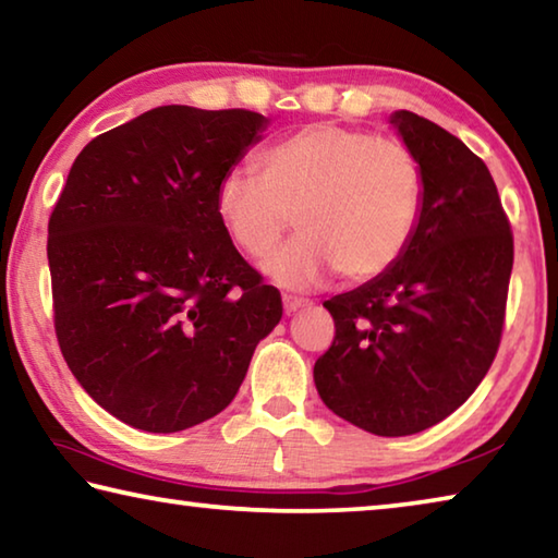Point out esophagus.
Returning <instances> with one entry per match:
<instances>
[{
  "instance_id": "obj_1",
  "label": "esophagus",
  "mask_w": 558,
  "mask_h": 558,
  "mask_svg": "<svg viewBox=\"0 0 558 558\" xmlns=\"http://www.w3.org/2000/svg\"><path fill=\"white\" fill-rule=\"evenodd\" d=\"M307 305H310V300H307V298H292V295H286V298H282V307H286V313H288V315L298 313V310L307 307Z\"/></svg>"
}]
</instances>
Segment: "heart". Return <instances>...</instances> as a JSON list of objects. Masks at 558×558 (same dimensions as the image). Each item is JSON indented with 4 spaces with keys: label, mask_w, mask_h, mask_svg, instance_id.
<instances>
[{
    "label": "heart",
    "mask_w": 558,
    "mask_h": 558,
    "mask_svg": "<svg viewBox=\"0 0 558 558\" xmlns=\"http://www.w3.org/2000/svg\"><path fill=\"white\" fill-rule=\"evenodd\" d=\"M258 174L229 172L216 214L245 256L263 258L290 229L302 231L263 263L282 288H310L339 272L369 282L389 272L418 229L426 177L413 149L362 128L313 122L258 157Z\"/></svg>",
    "instance_id": "heart-1"
}]
</instances>
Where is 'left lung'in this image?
Returning <instances> with one entry per match:
<instances>
[{"instance_id": "1", "label": "left lung", "mask_w": 558, "mask_h": 558, "mask_svg": "<svg viewBox=\"0 0 558 558\" xmlns=\"http://www.w3.org/2000/svg\"><path fill=\"white\" fill-rule=\"evenodd\" d=\"M426 202L401 260L325 302L335 339L315 362L329 411L374 436H413L470 399L502 339L512 226L483 159L436 122L399 110Z\"/></svg>"}]
</instances>
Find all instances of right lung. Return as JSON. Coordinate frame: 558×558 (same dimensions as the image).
I'll return each mask as SVG.
<instances>
[{
	"label": "right lung",
	"mask_w": 558,
	"mask_h": 558,
	"mask_svg": "<svg viewBox=\"0 0 558 558\" xmlns=\"http://www.w3.org/2000/svg\"><path fill=\"white\" fill-rule=\"evenodd\" d=\"M260 112L162 106L81 149L49 219L53 329L93 401L177 433L233 401L280 292L235 251L216 186Z\"/></svg>",
	"instance_id": "1"
}]
</instances>
